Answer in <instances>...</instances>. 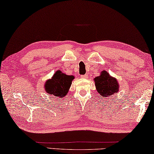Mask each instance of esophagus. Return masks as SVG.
Returning a JSON list of instances; mask_svg holds the SVG:
<instances>
[{"label": "esophagus", "mask_w": 154, "mask_h": 154, "mask_svg": "<svg viewBox=\"0 0 154 154\" xmlns=\"http://www.w3.org/2000/svg\"><path fill=\"white\" fill-rule=\"evenodd\" d=\"M82 79H88V75L87 74H85V75H82L81 76Z\"/></svg>", "instance_id": "esophagus-1"}]
</instances>
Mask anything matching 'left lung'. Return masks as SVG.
Masks as SVG:
<instances>
[{
    "instance_id": "1",
    "label": "left lung",
    "mask_w": 154,
    "mask_h": 154,
    "mask_svg": "<svg viewBox=\"0 0 154 154\" xmlns=\"http://www.w3.org/2000/svg\"><path fill=\"white\" fill-rule=\"evenodd\" d=\"M94 80L98 94L105 99L112 97L115 94L119 92V85L117 79L111 76L107 71L103 70Z\"/></svg>"
}]
</instances>
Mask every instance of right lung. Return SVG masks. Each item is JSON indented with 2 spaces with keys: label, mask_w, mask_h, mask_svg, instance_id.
Segmentation results:
<instances>
[{
  "label": "right lung",
  "mask_w": 154,
  "mask_h": 154,
  "mask_svg": "<svg viewBox=\"0 0 154 154\" xmlns=\"http://www.w3.org/2000/svg\"><path fill=\"white\" fill-rule=\"evenodd\" d=\"M74 75H67L60 70L55 72L51 79L47 80L44 83V90L52 99H58L65 97L69 92L72 85ZM51 98V97H50Z\"/></svg>",
  "instance_id": "add662e5"
}]
</instances>
